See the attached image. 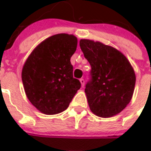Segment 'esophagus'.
Here are the masks:
<instances>
[{
	"label": "esophagus",
	"instance_id": "34e87169",
	"mask_svg": "<svg viewBox=\"0 0 151 151\" xmlns=\"http://www.w3.org/2000/svg\"><path fill=\"white\" fill-rule=\"evenodd\" d=\"M80 81H81V86L82 87H84L85 86V80L83 78L80 79Z\"/></svg>",
	"mask_w": 151,
	"mask_h": 151
}]
</instances>
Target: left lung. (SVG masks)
<instances>
[{
  "instance_id": "left-lung-1",
  "label": "left lung",
  "mask_w": 151,
  "mask_h": 151,
  "mask_svg": "<svg viewBox=\"0 0 151 151\" xmlns=\"http://www.w3.org/2000/svg\"><path fill=\"white\" fill-rule=\"evenodd\" d=\"M80 47L91 67L85 89L91 111L101 118L113 117L132 98L136 81L134 69L124 55L111 46L81 39Z\"/></svg>"
}]
</instances>
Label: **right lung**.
<instances>
[{"label": "right lung", "instance_id": "right-lung-1", "mask_svg": "<svg viewBox=\"0 0 151 151\" xmlns=\"http://www.w3.org/2000/svg\"><path fill=\"white\" fill-rule=\"evenodd\" d=\"M76 47L74 35L56 34L38 44L25 62L22 71L25 93L41 113L53 115L65 111L81 88L70 63Z\"/></svg>", "mask_w": 151, "mask_h": 151}]
</instances>
